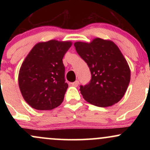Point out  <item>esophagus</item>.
<instances>
[{"instance_id":"1","label":"esophagus","mask_w":150,"mask_h":150,"mask_svg":"<svg viewBox=\"0 0 150 150\" xmlns=\"http://www.w3.org/2000/svg\"><path fill=\"white\" fill-rule=\"evenodd\" d=\"M71 85L74 86V87H77V86H78V85H79V81H77V80L75 81L74 82H72Z\"/></svg>"}]
</instances>
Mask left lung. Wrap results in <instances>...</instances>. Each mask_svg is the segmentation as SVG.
I'll return each instance as SVG.
<instances>
[{"instance_id": "8db88e82", "label": "left lung", "mask_w": 150, "mask_h": 150, "mask_svg": "<svg viewBox=\"0 0 150 150\" xmlns=\"http://www.w3.org/2000/svg\"><path fill=\"white\" fill-rule=\"evenodd\" d=\"M80 57L88 65L92 79L80 86V93L89 104L107 107L124 96L130 80L128 62L114 42L95 38L91 42L74 44Z\"/></svg>"}]
</instances>
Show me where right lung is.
Instances as JSON below:
<instances>
[{"label": "right lung", "instance_id": "1", "mask_svg": "<svg viewBox=\"0 0 150 150\" xmlns=\"http://www.w3.org/2000/svg\"><path fill=\"white\" fill-rule=\"evenodd\" d=\"M73 43L53 40L37 43L22 62L18 75L20 92L31 107L51 110L61 104L68 87L63 58Z\"/></svg>", "mask_w": 150, "mask_h": 150}]
</instances>
